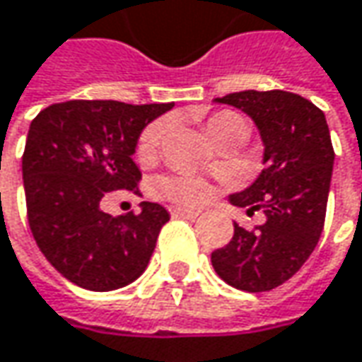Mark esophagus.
<instances>
[{
    "instance_id": "34e87169",
    "label": "esophagus",
    "mask_w": 362,
    "mask_h": 362,
    "mask_svg": "<svg viewBox=\"0 0 362 362\" xmlns=\"http://www.w3.org/2000/svg\"><path fill=\"white\" fill-rule=\"evenodd\" d=\"M170 213H172V217H176V219H188V221H194V219L201 215L199 211H186V209H172Z\"/></svg>"
}]
</instances>
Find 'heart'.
Instances as JSON below:
<instances>
[{"mask_svg":"<svg viewBox=\"0 0 362 362\" xmlns=\"http://www.w3.org/2000/svg\"><path fill=\"white\" fill-rule=\"evenodd\" d=\"M204 129L209 133V137L213 141L229 133V131H238V129H245V122L242 117L233 115V112H215L213 117L206 118ZM165 131L163 122H151L149 127L143 129V133L139 135L137 141V158L141 161H147L158 149L161 135ZM247 131V129H245ZM161 194L170 201L184 204V206H199L211 199V188L209 184L197 178H186V176H170L160 182Z\"/></svg>","mask_w":362,"mask_h":362,"instance_id":"obj_1","label":"heart"}]
</instances>
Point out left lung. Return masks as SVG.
<instances>
[{"mask_svg": "<svg viewBox=\"0 0 362 362\" xmlns=\"http://www.w3.org/2000/svg\"><path fill=\"white\" fill-rule=\"evenodd\" d=\"M254 118L264 141V170L250 188L231 194L247 215L262 211L254 229L233 223L231 242L211 254L227 285L262 293L287 283L320 242L328 204L334 147L324 112L299 94L233 92L217 98Z\"/></svg>", "mask_w": 362, "mask_h": 362, "instance_id": "1", "label": "left lung"}]
</instances>
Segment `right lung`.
I'll list each match as a JSON object with an SVG mask.
<instances>
[{"label": "right lung", "mask_w": 362, "mask_h": 362, "mask_svg": "<svg viewBox=\"0 0 362 362\" xmlns=\"http://www.w3.org/2000/svg\"><path fill=\"white\" fill-rule=\"evenodd\" d=\"M172 106L67 100L30 122L22 156L28 225L45 258L77 287L115 291L149 264L168 211L143 201L139 213L112 217L100 202L117 190L141 194L139 133Z\"/></svg>", "instance_id": "obj_1"}]
</instances>
